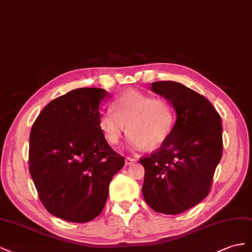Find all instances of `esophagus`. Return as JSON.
Returning a JSON list of instances; mask_svg holds the SVG:
<instances>
[{
	"instance_id": "1",
	"label": "esophagus",
	"mask_w": 252,
	"mask_h": 252,
	"mask_svg": "<svg viewBox=\"0 0 252 252\" xmlns=\"http://www.w3.org/2000/svg\"><path fill=\"white\" fill-rule=\"evenodd\" d=\"M125 161H126V166H131V164H133L136 161V159H135V158H132V157H126Z\"/></svg>"
}]
</instances>
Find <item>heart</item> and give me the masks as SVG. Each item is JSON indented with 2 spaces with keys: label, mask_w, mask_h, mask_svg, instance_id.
I'll return each mask as SVG.
<instances>
[{
  "label": "heart",
  "mask_w": 252,
  "mask_h": 252,
  "mask_svg": "<svg viewBox=\"0 0 252 252\" xmlns=\"http://www.w3.org/2000/svg\"><path fill=\"white\" fill-rule=\"evenodd\" d=\"M99 117V128L106 141L116 146L127 133L132 150L155 149L163 145L175 126V112L167 100L138 91H127Z\"/></svg>",
  "instance_id": "heart-1"
}]
</instances>
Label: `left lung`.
<instances>
[{
    "label": "left lung",
    "instance_id": "left-lung-1",
    "mask_svg": "<svg viewBox=\"0 0 252 252\" xmlns=\"http://www.w3.org/2000/svg\"><path fill=\"white\" fill-rule=\"evenodd\" d=\"M150 90L173 106L176 121L159 150L139 159L145 168L142 194L156 212L178 214L210 191L222 152L221 119L209 100L182 83L157 81Z\"/></svg>",
    "mask_w": 252,
    "mask_h": 252
}]
</instances>
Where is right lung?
I'll return each mask as SVG.
<instances>
[{
	"mask_svg": "<svg viewBox=\"0 0 252 252\" xmlns=\"http://www.w3.org/2000/svg\"><path fill=\"white\" fill-rule=\"evenodd\" d=\"M111 95L83 88L49 102L30 136V172L46 210L57 218L86 222L101 213L113 176L125 158L99 128L100 104Z\"/></svg>",
	"mask_w": 252,
	"mask_h": 252,
	"instance_id": "right-lung-1",
	"label": "right lung"
}]
</instances>
